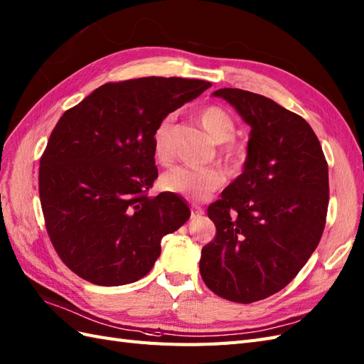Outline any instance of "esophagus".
Listing matches in <instances>:
<instances>
[{
  "instance_id": "34e87169",
  "label": "esophagus",
  "mask_w": 364,
  "mask_h": 364,
  "mask_svg": "<svg viewBox=\"0 0 364 364\" xmlns=\"http://www.w3.org/2000/svg\"><path fill=\"white\" fill-rule=\"evenodd\" d=\"M191 210H193V216H196V215H202V213H203L202 207H199L198 203H193V205H191Z\"/></svg>"
}]
</instances>
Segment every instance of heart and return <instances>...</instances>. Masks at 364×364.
<instances>
[{"mask_svg": "<svg viewBox=\"0 0 364 364\" xmlns=\"http://www.w3.org/2000/svg\"><path fill=\"white\" fill-rule=\"evenodd\" d=\"M202 123L210 137L216 141H225L224 154L230 162H237L244 156V148L237 141L232 140L236 131L235 120L232 119L223 106L208 105L199 114ZM173 123V115H168L159 123L154 136V156L161 164H168L171 161L170 148V129ZM225 181L223 168L218 165H203V166H188L179 165L171 168L161 177V187L164 191L188 199H205L213 191H216Z\"/></svg>", "mask_w": 364, "mask_h": 364, "instance_id": "b5f03b06", "label": "heart"}]
</instances>
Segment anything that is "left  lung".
<instances>
[{"label": "left lung", "mask_w": 364, "mask_h": 364, "mask_svg": "<svg viewBox=\"0 0 364 364\" xmlns=\"http://www.w3.org/2000/svg\"><path fill=\"white\" fill-rule=\"evenodd\" d=\"M249 123L241 176L208 207L216 236L203 245L200 277L220 298L249 304L284 289L320 244L329 205V168L301 115L267 97L213 92Z\"/></svg>", "instance_id": "left-lung-1"}]
</instances>
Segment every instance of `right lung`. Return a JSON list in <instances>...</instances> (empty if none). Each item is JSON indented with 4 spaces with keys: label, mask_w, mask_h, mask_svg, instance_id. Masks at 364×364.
I'll return each instance as SVG.
<instances>
[{
    "label": "right lung",
    "mask_w": 364,
    "mask_h": 364,
    "mask_svg": "<svg viewBox=\"0 0 364 364\" xmlns=\"http://www.w3.org/2000/svg\"><path fill=\"white\" fill-rule=\"evenodd\" d=\"M211 86L144 77L105 83L61 115L40 159L38 190L60 259L97 286H123L153 269L161 241L187 223L179 196L149 198L161 120Z\"/></svg>",
    "instance_id": "obj_1"
}]
</instances>
